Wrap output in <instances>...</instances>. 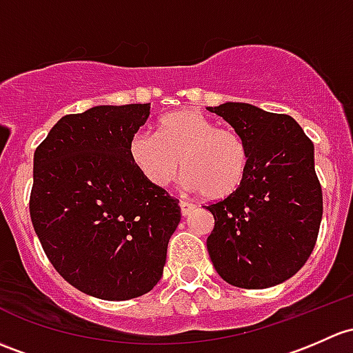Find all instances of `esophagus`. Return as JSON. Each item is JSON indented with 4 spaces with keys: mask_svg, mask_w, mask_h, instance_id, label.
I'll return each instance as SVG.
<instances>
[{
    "mask_svg": "<svg viewBox=\"0 0 353 353\" xmlns=\"http://www.w3.org/2000/svg\"><path fill=\"white\" fill-rule=\"evenodd\" d=\"M179 206H181V213H183V216H188V214H191L192 211L196 210V206L192 205V203L184 201V199H181V201H179Z\"/></svg>",
    "mask_w": 353,
    "mask_h": 353,
    "instance_id": "obj_1",
    "label": "esophagus"
}]
</instances>
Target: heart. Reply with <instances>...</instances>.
Returning <instances> with one entry per match:
<instances>
[{
    "instance_id": "1",
    "label": "heart",
    "mask_w": 353,
    "mask_h": 353,
    "mask_svg": "<svg viewBox=\"0 0 353 353\" xmlns=\"http://www.w3.org/2000/svg\"><path fill=\"white\" fill-rule=\"evenodd\" d=\"M133 165L150 184L165 188L183 170L186 186L210 201L225 199L242 186L248 169V145L236 130L218 127L199 111L167 113L157 133L139 132L130 139Z\"/></svg>"
}]
</instances>
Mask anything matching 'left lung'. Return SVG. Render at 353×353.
<instances>
[{"mask_svg":"<svg viewBox=\"0 0 353 353\" xmlns=\"http://www.w3.org/2000/svg\"><path fill=\"white\" fill-rule=\"evenodd\" d=\"M208 111L228 121L248 145L242 186L205 206L214 218L206 247L228 284L265 289L288 281L313 252L323 214L314 172V147L289 114L248 103H223Z\"/></svg>","mask_w":353,"mask_h":353,"instance_id":"left-lung-1","label":"left lung"}]
</instances>
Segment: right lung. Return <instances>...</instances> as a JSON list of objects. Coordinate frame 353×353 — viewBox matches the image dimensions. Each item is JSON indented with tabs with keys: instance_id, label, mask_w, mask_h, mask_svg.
<instances>
[{
	"instance_id": "obj_1",
	"label": "right lung",
	"mask_w": 353,
	"mask_h": 353,
	"mask_svg": "<svg viewBox=\"0 0 353 353\" xmlns=\"http://www.w3.org/2000/svg\"><path fill=\"white\" fill-rule=\"evenodd\" d=\"M150 103L65 114L33 155L30 218L50 264L106 301L139 298L161 281L179 201L133 165L130 139Z\"/></svg>"
}]
</instances>
